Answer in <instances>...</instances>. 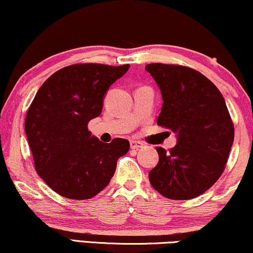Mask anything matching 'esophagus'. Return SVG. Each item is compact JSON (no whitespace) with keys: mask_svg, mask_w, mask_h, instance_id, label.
I'll list each match as a JSON object with an SVG mask.
<instances>
[{"mask_svg":"<svg viewBox=\"0 0 253 253\" xmlns=\"http://www.w3.org/2000/svg\"><path fill=\"white\" fill-rule=\"evenodd\" d=\"M143 143H142V142H140V141H130V148L131 149H141V148H143Z\"/></svg>","mask_w":253,"mask_h":253,"instance_id":"obj_1","label":"esophagus"}]
</instances>
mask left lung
<instances>
[{"label": "left lung", "mask_w": 253, "mask_h": 253, "mask_svg": "<svg viewBox=\"0 0 253 253\" xmlns=\"http://www.w3.org/2000/svg\"><path fill=\"white\" fill-rule=\"evenodd\" d=\"M162 92L157 119L176 134V145L157 148L159 162L149 172L151 186L169 199L205 193L221 175L234 142V125L221 92L193 69L148 64Z\"/></svg>", "instance_id": "1"}]
</instances>
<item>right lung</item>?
<instances>
[{
  "instance_id": "add662e5",
  "label": "right lung",
  "mask_w": 253,
  "mask_h": 253,
  "mask_svg": "<svg viewBox=\"0 0 253 253\" xmlns=\"http://www.w3.org/2000/svg\"><path fill=\"white\" fill-rule=\"evenodd\" d=\"M129 64H77L49 77L27 111L25 131L35 169L52 190L71 199H89L108 186L129 142H101L87 125L101 115L109 88Z\"/></svg>"
}]
</instances>
